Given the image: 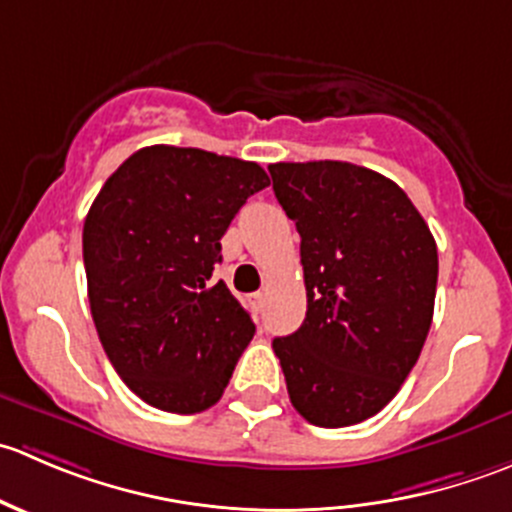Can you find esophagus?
<instances>
[{
	"instance_id": "1",
	"label": "esophagus",
	"mask_w": 512,
	"mask_h": 512,
	"mask_svg": "<svg viewBox=\"0 0 512 512\" xmlns=\"http://www.w3.org/2000/svg\"><path fill=\"white\" fill-rule=\"evenodd\" d=\"M247 302H250V307L255 309V312H260V309L265 307V294H262V292L250 294V297H247Z\"/></svg>"
}]
</instances>
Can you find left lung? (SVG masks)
Wrapping results in <instances>:
<instances>
[{
  "label": "left lung",
  "instance_id": "1",
  "mask_svg": "<svg viewBox=\"0 0 512 512\" xmlns=\"http://www.w3.org/2000/svg\"><path fill=\"white\" fill-rule=\"evenodd\" d=\"M297 225L307 317L272 342L289 401L342 428L379 414L411 374L433 319L436 240L409 195L342 160L270 165Z\"/></svg>",
  "mask_w": 512,
  "mask_h": 512
}]
</instances>
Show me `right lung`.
Segmentation results:
<instances>
[{
    "label": "right lung",
    "mask_w": 512,
    "mask_h": 512,
    "mask_svg": "<svg viewBox=\"0 0 512 512\" xmlns=\"http://www.w3.org/2000/svg\"><path fill=\"white\" fill-rule=\"evenodd\" d=\"M267 185L252 160L148 146L96 195L84 223L91 317L146 404L200 414L223 396L255 324L213 270L237 210Z\"/></svg>",
    "instance_id": "add662e5"
}]
</instances>
